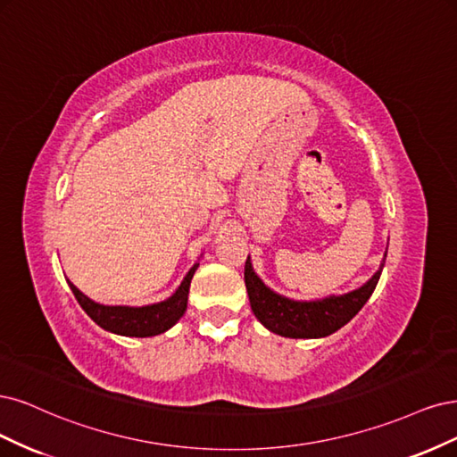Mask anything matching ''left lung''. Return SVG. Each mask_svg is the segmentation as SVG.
<instances>
[{"label":"left lung","instance_id":"8db88e82","mask_svg":"<svg viewBox=\"0 0 457 457\" xmlns=\"http://www.w3.org/2000/svg\"><path fill=\"white\" fill-rule=\"evenodd\" d=\"M384 263L386 260L381 262V268L370 281L361 288L347 292L344 296H330L317 302H294L278 296L260 281L248 258L245 262V285L250 307L268 330L285 337H325L340 330L361 312L368 298L372 296Z\"/></svg>","mask_w":457,"mask_h":457}]
</instances>
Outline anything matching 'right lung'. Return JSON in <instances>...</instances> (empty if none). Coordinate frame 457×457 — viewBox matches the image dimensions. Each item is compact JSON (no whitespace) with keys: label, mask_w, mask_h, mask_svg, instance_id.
Instances as JSON below:
<instances>
[{"label":"right lung","mask_w":457,"mask_h":457,"mask_svg":"<svg viewBox=\"0 0 457 457\" xmlns=\"http://www.w3.org/2000/svg\"><path fill=\"white\" fill-rule=\"evenodd\" d=\"M197 268H199V263H195V266L187 271L182 285L169 300L161 302V303H154V305H144V307L100 305V303L87 298L85 294L79 292L70 281H68V285L73 292V296H76V300L83 307V312L89 315L98 327H102L104 330H110L113 334H121V336L148 337V336L163 334L184 315L186 307H187L189 283H191V277H194Z\"/></svg>","instance_id":"obj_1"}]
</instances>
